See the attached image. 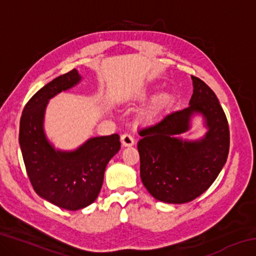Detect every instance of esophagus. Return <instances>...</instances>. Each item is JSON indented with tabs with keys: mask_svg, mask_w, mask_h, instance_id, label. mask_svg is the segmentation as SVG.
I'll list each match as a JSON object with an SVG mask.
<instances>
[{
	"mask_svg": "<svg viewBox=\"0 0 256 256\" xmlns=\"http://www.w3.org/2000/svg\"><path fill=\"white\" fill-rule=\"evenodd\" d=\"M120 141H122V144L124 146H131L134 144H136V140L134 138L131 136V134H123L122 138H120Z\"/></svg>",
	"mask_w": 256,
	"mask_h": 256,
	"instance_id": "34e87169",
	"label": "esophagus"
}]
</instances>
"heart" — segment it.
I'll list each match as a JSON object with an SVG mask.
<instances>
[{"label":"heart","mask_w":256,"mask_h":256,"mask_svg":"<svg viewBox=\"0 0 256 256\" xmlns=\"http://www.w3.org/2000/svg\"><path fill=\"white\" fill-rule=\"evenodd\" d=\"M146 92H140V97H146ZM170 99H172L170 94H167V92H162V94H158V96L154 99L152 104H151L148 114L150 116L157 115L164 107H166L168 104L170 102Z\"/></svg>","instance_id":"b5f03b06"}]
</instances>
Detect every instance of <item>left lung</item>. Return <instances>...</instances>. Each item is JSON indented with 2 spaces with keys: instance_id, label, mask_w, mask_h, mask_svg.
Here are the masks:
<instances>
[{
  "instance_id": "8db88e82",
  "label": "left lung",
  "mask_w": 256,
  "mask_h": 256,
  "mask_svg": "<svg viewBox=\"0 0 256 256\" xmlns=\"http://www.w3.org/2000/svg\"><path fill=\"white\" fill-rule=\"evenodd\" d=\"M192 81L188 108L168 112L138 131L141 180L156 200L164 203L182 204L200 196L227 162L229 128L224 112L209 86L196 76ZM196 114L205 120L206 134L198 140L180 138Z\"/></svg>"
}]
</instances>
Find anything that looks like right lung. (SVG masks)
Listing matches in <instances>:
<instances>
[{
    "instance_id": "add662e5",
    "label": "right lung",
    "mask_w": 256,
    "mask_h": 256,
    "mask_svg": "<svg viewBox=\"0 0 256 256\" xmlns=\"http://www.w3.org/2000/svg\"><path fill=\"white\" fill-rule=\"evenodd\" d=\"M81 79L73 68L38 90L24 108L19 131L20 149L34 190L46 201L71 211L96 201L107 164L120 149L118 134L90 138L72 151L55 149L47 138L44 118L50 99Z\"/></svg>"
}]
</instances>
